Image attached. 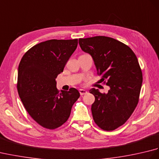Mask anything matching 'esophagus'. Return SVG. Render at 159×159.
<instances>
[{"label":"esophagus","instance_id":"1","mask_svg":"<svg viewBox=\"0 0 159 159\" xmlns=\"http://www.w3.org/2000/svg\"><path fill=\"white\" fill-rule=\"evenodd\" d=\"M79 93L80 94V96H83V95H85V94H86L87 93V92L85 89H79Z\"/></svg>","mask_w":159,"mask_h":159}]
</instances>
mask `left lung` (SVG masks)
Listing matches in <instances>:
<instances>
[{"label": "left lung", "instance_id": "left-lung-1", "mask_svg": "<svg viewBox=\"0 0 159 159\" xmlns=\"http://www.w3.org/2000/svg\"><path fill=\"white\" fill-rule=\"evenodd\" d=\"M79 42L93 57L103 83L110 87L107 93L90 90L95 97L93 120L104 130H116L129 119L139 102L143 82L139 61L129 46L109 37L80 38Z\"/></svg>", "mask_w": 159, "mask_h": 159}]
</instances>
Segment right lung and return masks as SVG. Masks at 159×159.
Returning <instances> with one entry per match:
<instances>
[{"instance_id": "add662e5", "label": "right lung", "mask_w": 159, "mask_h": 159, "mask_svg": "<svg viewBox=\"0 0 159 159\" xmlns=\"http://www.w3.org/2000/svg\"><path fill=\"white\" fill-rule=\"evenodd\" d=\"M77 45V39L47 40L27 50L20 62L19 96L30 116L47 129H55L66 122L80 97L75 88L59 93L55 80Z\"/></svg>"}]
</instances>
